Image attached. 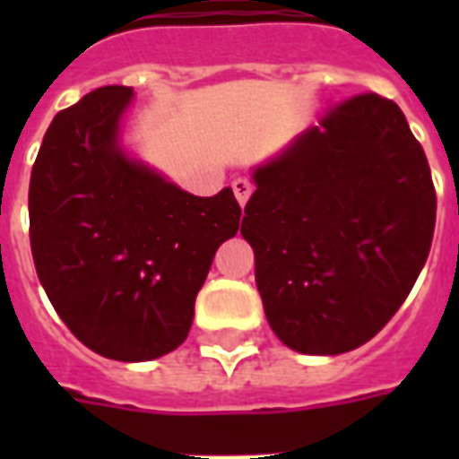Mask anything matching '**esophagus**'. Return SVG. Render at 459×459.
Wrapping results in <instances>:
<instances>
[{
  "label": "esophagus",
  "mask_w": 459,
  "mask_h": 459,
  "mask_svg": "<svg viewBox=\"0 0 459 459\" xmlns=\"http://www.w3.org/2000/svg\"><path fill=\"white\" fill-rule=\"evenodd\" d=\"M230 187H233V193H236V200L240 202V207H245V202L250 200L255 186H252L247 178H236L233 183H230Z\"/></svg>",
  "instance_id": "esophagus-1"
}]
</instances>
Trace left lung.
<instances>
[{
    "instance_id": "1",
    "label": "left lung",
    "mask_w": 459,
    "mask_h": 459,
    "mask_svg": "<svg viewBox=\"0 0 459 459\" xmlns=\"http://www.w3.org/2000/svg\"><path fill=\"white\" fill-rule=\"evenodd\" d=\"M243 238L269 326L305 355L371 341L412 290L436 226L427 154L377 92L348 97L255 171Z\"/></svg>"
}]
</instances>
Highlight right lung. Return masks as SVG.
Listing matches in <instances>:
<instances>
[{"label": "right lung", "instance_id": "obj_1", "mask_svg": "<svg viewBox=\"0 0 459 459\" xmlns=\"http://www.w3.org/2000/svg\"><path fill=\"white\" fill-rule=\"evenodd\" d=\"M131 88L59 111L32 164L30 250L47 298L97 355L147 362L193 326L195 298L243 209L230 187L195 197L117 143Z\"/></svg>", "mask_w": 459, "mask_h": 459}]
</instances>
